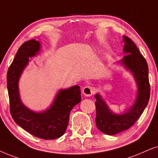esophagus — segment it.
<instances>
[{"mask_svg":"<svg viewBox=\"0 0 158 158\" xmlns=\"http://www.w3.org/2000/svg\"><path fill=\"white\" fill-rule=\"evenodd\" d=\"M82 92H83V94L85 95V96L89 97L91 96L92 95H93L95 90H94V88L93 87H91V86H87V87H84L82 89Z\"/></svg>","mask_w":158,"mask_h":158,"instance_id":"34e87169","label":"esophagus"}]
</instances>
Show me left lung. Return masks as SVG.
<instances>
[{"mask_svg": "<svg viewBox=\"0 0 158 158\" xmlns=\"http://www.w3.org/2000/svg\"><path fill=\"white\" fill-rule=\"evenodd\" d=\"M123 38L125 41L123 50L126 55L120 62L134 76L138 85V95L134 105L121 115L111 112L98 94L95 95L96 126L101 132L107 135L117 134L133 126L144 111L150 96L147 61L132 40L125 35Z\"/></svg>", "mask_w": 158, "mask_h": 158, "instance_id": "1", "label": "left lung"}]
</instances>
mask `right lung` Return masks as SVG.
I'll list each match as a JSON object with an SVG mask.
<instances>
[{
	"label": "right lung",
	"instance_id": "1",
	"mask_svg": "<svg viewBox=\"0 0 158 158\" xmlns=\"http://www.w3.org/2000/svg\"><path fill=\"white\" fill-rule=\"evenodd\" d=\"M40 44L35 39L25 41L20 46L7 72V88L10 113L16 123L34 136L49 140L65 133L71 109L81 101L79 86L62 89L56 95L52 106L41 113L33 112L25 107L19 98L18 81L29 57L39 53Z\"/></svg>",
	"mask_w": 158,
	"mask_h": 158
}]
</instances>
